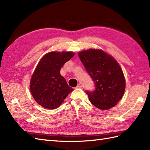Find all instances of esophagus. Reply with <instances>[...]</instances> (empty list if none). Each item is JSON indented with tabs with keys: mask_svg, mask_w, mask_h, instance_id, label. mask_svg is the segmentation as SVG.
<instances>
[{
	"mask_svg": "<svg viewBox=\"0 0 150 150\" xmlns=\"http://www.w3.org/2000/svg\"><path fill=\"white\" fill-rule=\"evenodd\" d=\"M76 88H79V89H82V86L81 85V84H79L77 86V87H76Z\"/></svg>",
	"mask_w": 150,
	"mask_h": 150,
	"instance_id": "esophagus-1",
	"label": "esophagus"
}]
</instances>
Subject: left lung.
<instances>
[{
	"label": "left lung",
	"mask_w": 150,
	"mask_h": 150,
	"mask_svg": "<svg viewBox=\"0 0 150 150\" xmlns=\"http://www.w3.org/2000/svg\"><path fill=\"white\" fill-rule=\"evenodd\" d=\"M79 57L95 84L94 91H86L91 103L100 110L114 107L122 98L126 82L117 60L100 50L90 49Z\"/></svg>",
	"instance_id": "obj_1"
}]
</instances>
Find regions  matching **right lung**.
Segmentation results:
<instances>
[{"mask_svg":"<svg viewBox=\"0 0 150 150\" xmlns=\"http://www.w3.org/2000/svg\"><path fill=\"white\" fill-rule=\"evenodd\" d=\"M73 52H52L46 54L37 66L30 81V91L34 99L42 107H59L73 90L60 75V69L74 56Z\"/></svg>","mask_w":150,"mask_h":150,"instance_id":"obj_1","label":"right lung"}]
</instances>
